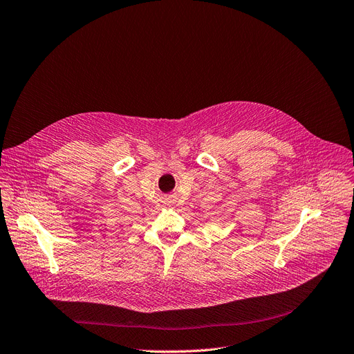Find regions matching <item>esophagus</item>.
Returning <instances> with one entry per match:
<instances>
[{
  "instance_id": "esophagus-1",
  "label": "esophagus",
  "mask_w": 354,
  "mask_h": 354,
  "mask_svg": "<svg viewBox=\"0 0 354 354\" xmlns=\"http://www.w3.org/2000/svg\"><path fill=\"white\" fill-rule=\"evenodd\" d=\"M167 200H169V203H173V197H169Z\"/></svg>"
}]
</instances>
